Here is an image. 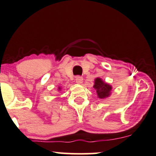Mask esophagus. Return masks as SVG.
Here are the masks:
<instances>
[{
    "label": "esophagus",
    "mask_w": 156,
    "mask_h": 156,
    "mask_svg": "<svg viewBox=\"0 0 156 156\" xmlns=\"http://www.w3.org/2000/svg\"><path fill=\"white\" fill-rule=\"evenodd\" d=\"M83 81V79L82 77H80V76H77V77L76 78V82L78 84H82Z\"/></svg>",
    "instance_id": "obj_1"
}]
</instances>
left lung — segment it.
I'll return each mask as SVG.
<instances>
[{"mask_svg": "<svg viewBox=\"0 0 156 156\" xmlns=\"http://www.w3.org/2000/svg\"><path fill=\"white\" fill-rule=\"evenodd\" d=\"M93 87L96 90L98 97L100 99H105L109 97L111 95L112 89L111 85L105 82L100 78H96L95 79Z\"/></svg>", "mask_w": 156, "mask_h": 156, "instance_id": "left-lung-1", "label": "left lung"}]
</instances>
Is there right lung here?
<instances>
[{
	"mask_svg": "<svg viewBox=\"0 0 156 156\" xmlns=\"http://www.w3.org/2000/svg\"><path fill=\"white\" fill-rule=\"evenodd\" d=\"M61 89H62V87H58V91H61Z\"/></svg>",
	"mask_w": 156,
	"mask_h": 156,
	"instance_id": "add662e5",
	"label": "right lung"
}]
</instances>
